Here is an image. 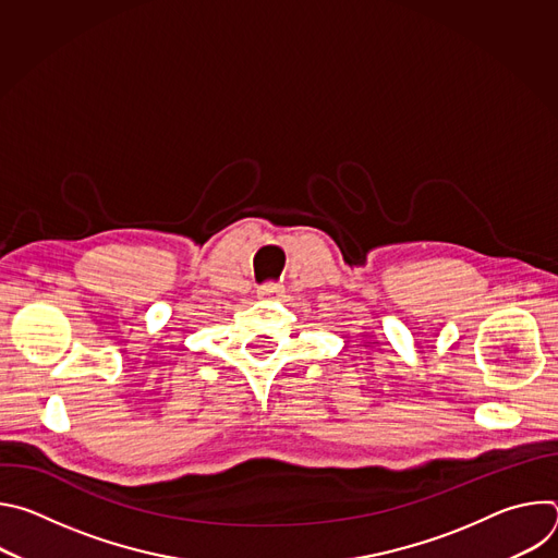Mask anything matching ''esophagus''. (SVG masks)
Segmentation results:
<instances>
[{
    "mask_svg": "<svg viewBox=\"0 0 558 558\" xmlns=\"http://www.w3.org/2000/svg\"><path fill=\"white\" fill-rule=\"evenodd\" d=\"M282 293H284V287H280V284H265L258 289L260 300H280Z\"/></svg>",
    "mask_w": 558,
    "mask_h": 558,
    "instance_id": "1",
    "label": "esophagus"
}]
</instances>
